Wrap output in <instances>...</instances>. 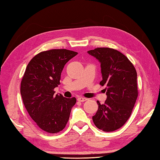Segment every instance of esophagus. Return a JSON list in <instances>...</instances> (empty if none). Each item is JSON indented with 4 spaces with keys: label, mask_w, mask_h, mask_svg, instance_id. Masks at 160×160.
Listing matches in <instances>:
<instances>
[{
    "label": "esophagus",
    "mask_w": 160,
    "mask_h": 160,
    "mask_svg": "<svg viewBox=\"0 0 160 160\" xmlns=\"http://www.w3.org/2000/svg\"><path fill=\"white\" fill-rule=\"evenodd\" d=\"M78 100L79 101V102H84V101L87 100V98H85L79 97V98H78Z\"/></svg>",
    "instance_id": "esophagus-1"
}]
</instances>
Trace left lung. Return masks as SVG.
Returning a JSON list of instances; mask_svg holds the SVG:
<instances>
[{
    "label": "left lung",
    "mask_w": 160,
    "mask_h": 160,
    "mask_svg": "<svg viewBox=\"0 0 160 160\" xmlns=\"http://www.w3.org/2000/svg\"><path fill=\"white\" fill-rule=\"evenodd\" d=\"M87 53L100 63L102 80L100 84L106 86L107 96L104 104L97 101L98 109L93 121L102 131H114L128 120L136 102V70L127 57L118 50L101 47Z\"/></svg>",
    "instance_id": "1"
}]
</instances>
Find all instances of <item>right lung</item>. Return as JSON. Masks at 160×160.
<instances>
[{
    "mask_svg": "<svg viewBox=\"0 0 160 160\" xmlns=\"http://www.w3.org/2000/svg\"><path fill=\"white\" fill-rule=\"evenodd\" d=\"M77 52L52 49L37 54L27 66L20 85L23 104L29 115L44 131L56 133L63 130L69 119L76 98L55 95L65 64Z\"/></svg>",
    "mask_w": 160,
    "mask_h": 160,
    "instance_id": "obj_1",
    "label": "right lung"
}]
</instances>
